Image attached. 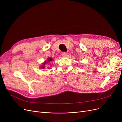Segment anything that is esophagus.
Instances as JSON below:
<instances>
[{"instance_id": "esophagus-1", "label": "esophagus", "mask_w": 122, "mask_h": 122, "mask_svg": "<svg viewBox=\"0 0 122 122\" xmlns=\"http://www.w3.org/2000/svg\"><path fill=\"white\" fill-rule=\"evenodd\" d=\"M67 52H63L62 53V56L66 57V56H67Z\"/></svg>"}]
</instances>
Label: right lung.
<instances>
[{"label":"right lung","instance_id":"1","mask_svg":"<svg viewBox=\"0 0 122 122\" xmlns=\"http://www.w3.org/2000/svg\"><path fill=\"white\" fill-rule=\"evenodd\" d=\"M52 61V58H48L47 61H45L43 64V65L42 66V67H41V69H45V64L47 63V62H49L50 61Z\"/></svg>","mask_w":122,"mask_h":122}]
</instances>
